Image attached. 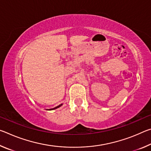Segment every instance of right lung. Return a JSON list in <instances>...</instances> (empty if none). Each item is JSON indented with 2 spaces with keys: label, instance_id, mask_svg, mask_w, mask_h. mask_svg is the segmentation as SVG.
Wrapping results in <instances>:
<instances>
[{
  "label": "right lung",
  "instance_id": "right-lung-1",
  "mask_svg": "<svg viewBox=\"0 0 151 151\" xmlns=\"http://www.w3.org/2000/svg\"><path fill=\"white\" fill-rule=\"evenodd\" d=\"M62 105H63V104H59V105H58V106L55 107V108L50 109H47V111H52V110H55V109H58V108H59V107H60V106H61Z\"/></svg>",
  "mask_w": 151,
  "mask_h": 151
}]
</instances>
